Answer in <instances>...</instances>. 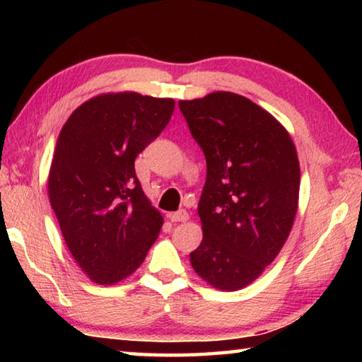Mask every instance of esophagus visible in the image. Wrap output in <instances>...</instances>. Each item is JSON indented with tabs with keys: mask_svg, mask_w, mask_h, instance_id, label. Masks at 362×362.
<instances>
[{
	"mask_svg": "<svg viewBox=\"0 0 362 362\" xmlns=\"http://www.w3.org/2000/svg\"><path fill=\"white\" fill-rule=\"evenodd\" d=\"M188 217H189V216H188L187 211H177V212L169 214L170 222H187Z\"/></svg>",
	"mask_w": 362,
	"mask_h": 362,
	"instance_id": "1",
	"label": "esophagus"
}]
</instances>
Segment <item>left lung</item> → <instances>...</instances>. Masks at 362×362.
Wrapping results in <instances>:
<instances>
[{"mask_svg":"<svg viewBox=\"0 0 362 362\" xmlns=\"http://www.w3.org/2000/svg\"><path fill=\"white\" fill-rule=\"evenodd\" d=\"M179 107L207 163L203 241L189 262L216 289L240 291L276 259L296 220V145L272 113L240 94L217 90Z\"/></svg>","mask_w":362,"mask_h":362,"instance_id":"8db88e82","label":"left lung"}]
</instances>
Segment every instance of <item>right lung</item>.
Instances as JSON below:
<instances>
[{"label":"right lung","mask_w":362,"mask_h":362,"mask_svg":"<svg viewBox=\"0 0 362 362\" xmlns=\"http://www.w3.org/2000/svg\"><path fill=\"white\" fill-rule=\"evenodd\" d=\"M174 99L107 93L81 103L59 134L49 201L79 268L110 286L142 265L163 226L134 161L174 113Z\"/></svg>","instance_id":"add662e5"}]
</instances>
